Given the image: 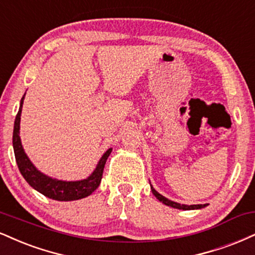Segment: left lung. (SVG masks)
<instances>
[{
	"label": "left lung",
	"instance_id": "obj_1",
	"mask_svg": "<svg viewBox=\"0 0 255 255\" xmlns=\"http://www.w3.org/2000/svg\"><path fill=\"white\" fill-rule=\"evenodd\" d=\"M151 190H152V194L157 197L159 201L161 202V203H164L165 205H168V207H172L174 209H179V210H195V209H202V208L207 207L208 204H192V205H186V204H180V203H177V202H173L171 201V199H168L166 197H164V196L159 194V192L155 190L153 186L151 185Z\"/></svg>",
	"mask_w": 255,
	"mask_h": 255
}]
</instances>
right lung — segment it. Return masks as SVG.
<instances>
[{"label": "right lung", "instance_id": "add662e5", "mask_svg": "<svg viewBox=\"0 0 255 255\" xmlns=\"http://www.w3.org/2000/svg\"><path fill=\"white\" fill-rule=\"evenodd\" d=\"M26 95V94H24ZM23 97L21 98L20 108L17 112L16 118L14 122V131H13V147H14V154L16 159L17 167H19L21 174H22L26 182L46 197L51 199H56V201H77V199L88 197L98 188L101 179H102L103 168L106 165V161L112 153L113 148L107 149L104 154L101 157L100 161L97 162L96 168L93 171L88 178L81 180H61L57 178L48 177L47 174L40 172L33 162L29 160L27 157L26 152H24L22 143L20 139V121H21V112H22V104L24 100Z\"/></svg>", "mask_w": 255, "mask_h": 255}]
</instances>
